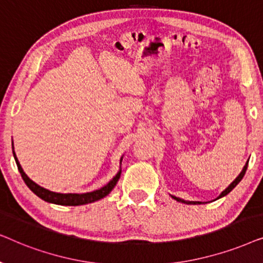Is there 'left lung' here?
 Wrapping results in <instances>:
<instances>
[{"label": "left lung", "instance_id": "1", "mask_svg": "<svg viewBox=\"0 0 263 263\" xmlns=\"http://www.w3.org/2000/svg\"><path fill=\"white\" fill-rule=\"evenodd\" d=\"M248 163H249V159H248V161L246 163V165H244L243 166V168H242V171H240V174L237 176V177L233 179V182L231 183V184H230L228 188H226L224 192H221V194L220 195H219L218 197H217V200L218 199H220V197H224V196H226L228 195V194L231 192V190L235 188V186L238 184V183L242 181V178L244 177V175H246V171H247V167H248ZM171 197L174 200H176L177 201V202H181V203H185V204H201V203H207V202H200V201H185V200H183V199H179V197H176V196H172L171 195Z\"/></svg>", "mask_w": 263, "mask_h": 263}]
</instances>
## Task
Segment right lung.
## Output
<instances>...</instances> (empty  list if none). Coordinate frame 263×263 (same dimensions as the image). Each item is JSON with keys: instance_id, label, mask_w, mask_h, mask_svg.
I'll use <instances>...</instances> for the list:
<instances>
[{"instance_id": "1", "label": "right lung", "mask_w": 263, "mask_h": 263, "mask_svg": "<svg viewBox=\"0 0 263 263\" xmlns=\"http://www.w3.org/2000/svg\"><path fill=\"white\" fill-rule=\"evenodd\" d=\"M13 156L17 165V170H19L21 177H23L24 182L26 183V185L30 188L31 192H33L35 195L41 197L42 200L46 201V202L61 204V206H81V204L96 202V201H98L100 199H103V197H105L106 195H109L110 192L115 188V185L117 184L118 179L121 177V164H122V159H123V156H122L120 159V170H118L117 174L114 176V178L111 179L107 184L102 186V188L93 190V192H89V193H84V194H75V193L62 194V193L51 192V190L43 188V186L38 185L37 183L32 181V179L25 174L23 167H21L19 160H17L16 158V154L14 152V146H13Z\"/></svg>"}]
</instances>
